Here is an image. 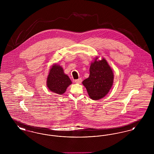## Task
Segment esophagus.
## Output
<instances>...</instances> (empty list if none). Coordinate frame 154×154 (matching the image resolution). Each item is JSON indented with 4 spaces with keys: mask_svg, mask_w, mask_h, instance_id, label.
Listing matches in <instances>:
<instances>
[{
    "mask_svg": "<svg viewBox=\"0 0 154 154\" xmlns=\"http://www.w3.org/2000/svg\"><path fill=\"white\" fill-rule=\"evenodd\" d=\"M74 81H75V82H76V83H78V84H80L81 82H82V79H79L75 80Z\"/></svg>",
    "mask_w": 154,
    "mask_h": 154,
    "instance_id": "esophagus-1",
    "label": "esophagus"
}]
</instances>
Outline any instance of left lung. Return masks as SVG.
<instances>
[{
  "label": "left lung",
  "mask_w": 154,
  "mask_h": 154,
  "mask_svg": "<svg viewBox=\"0 0 154 154\" xmlns=\"http://www.w3.org/2000/svg\"><path fill=\"white\" fill-rule=\"evenodd\" d=\"M88 79L82 81L89 97L93 100H99L106 95L112 87L114 74L106 59L95 60L89 68Z\"/></svg>",
  "instance_id": "obj_1"
}]
</instances>
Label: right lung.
Wrapping results in <instances>:
<instances>
[{"mask_svg": "<svg viewBox=\"0 0 154 154\" xmlns=\"http://www.w3.org/2000/svg\"><path fill=\"white\" fill-rule=\"evenodd\" d=\"M71 84L72 81L64 73L61 66L55 65L52 67L47 81V87L50 91L61 95L65 93L66 88Z\"/></svg>", "mask_w": 154, "mask_h": 154, "instance_id": "obj_1", "label": "right lung"}]
</instances>
